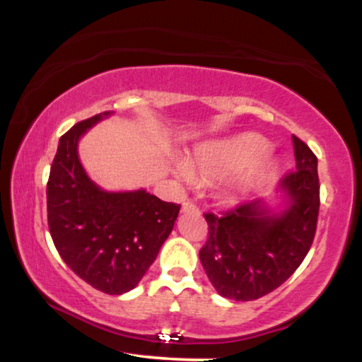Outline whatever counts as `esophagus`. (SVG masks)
Returning <instances> with one entry per match:
<instances>
[{
    "mask_svg": "<svg viewBox=\"0 0 362 362\" xmlns=\"http://www.w3.org/2000/svg\"><path fill=\"white\" fill-rule=\"evenodd\" d=\"M182 213H184V214H199V213H201V209H199V207L195 206L192 201H187V202H184V206H182Z\"/></svg>",
    "mask_w": 362,
    "mask_h": 362,
    "instance_id": "obj_1",
    "label": "esophagus"
}]
</instances>
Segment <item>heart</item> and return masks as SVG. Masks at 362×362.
I'll list each match as a JSON object with an SVG mask.
<instances>
[{
	"label": "heart",
	"instance_id": "heart-1",
	"mask_svg": "<svg viewBox=\"0 0 362 362\" xmlns=\"http://www.w3.org/2000/svg\"><path fill=\"white\" fill-rule=\"evenodd\" d=\"M269 149H271L269 141L253 132L230 139L213 141L194 153L190 170L206 178H226L248 170L242 177L236 178L231 189L235 195L242 197L267 182L277 170L276 160L265 156ZM178 173L184 178L189 177L185 168L178 170Z\"/></svg>",
	"mask_w": 362,
	"mask_h": 362
}]
</instances>
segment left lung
<instances>
[{
  "label": "left lung",
  "instance_id": "1",
  "mask_svg": "<svg viewBox=\"0 0 362 362\" xmlns=\"http://www.w3.org/2000/svg\"><path fill=\"white\" fill-rule=\"evenodd\" d=\"M296 170L279 182L286 207L272 213L262 201L240 204L226 213H206L209 226L199 252L211 284L228 300L253 301L272 293L305 260L320 209L317 156L293 136Z\"/></svg>",
  "mask_w": 362,
  "mask_h": 362
}]
</instances>
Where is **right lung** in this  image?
Returning <instances> with one entry per match:
<instances>
[{"instance_id":"obj_1","label":"right lung","mask_w":362,"mask_h":362,"mask_svg":"<svg viewBox=\"0 0 362 362\" xmlns=\"http://www.w3.org/2000/svg\"><path fill=\"white\" fill-rule=\"evenodd\" d=\"M103 112L61 136L47 182L52 242L71 271L105 294L134 289L172 233L180 206L146 190L107 192L90 180L78 158V141Z\"/></svg>"}]
</instances>
